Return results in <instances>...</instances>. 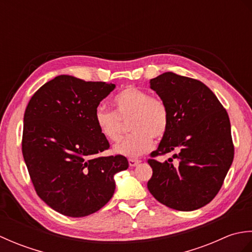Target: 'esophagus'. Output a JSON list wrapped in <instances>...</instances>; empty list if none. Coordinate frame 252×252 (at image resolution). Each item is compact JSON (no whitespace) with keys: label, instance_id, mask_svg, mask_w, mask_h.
Wrapping results in <instances>:
<instances>
[{"label":"esophagus","instance_id":"34e87169","mask_svg":"<svg viewBox=\"0 0 252 252\" xmlns=\"http://www.w3.org/2000/svg\"><path fill=\"white\" fill-rule=\"evenodd\" d=\"M140 162H141V160H138V159H133V158L129 159L130 167H135V165H137Z\"/></svg>","mask_w":252,"mask_h":252}]
</instances>
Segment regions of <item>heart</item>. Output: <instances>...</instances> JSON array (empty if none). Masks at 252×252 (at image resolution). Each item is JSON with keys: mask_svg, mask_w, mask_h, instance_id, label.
<instances>
[{"mask_svg": "<svg viewBox=\"0 0 252 252\" xmlns=\"http://www.w3.org/2000/svg\"><path fill=\"white\" fill-rule=\"evenodd\" d=\"M112 105L115 112L98 107L94 121L104 138L118 142L122 136L121 120L130 118L132 134L114 147L118 155L129 158L141 156L153 147L154 137L161 138L168 131L170 112L167 104L161 98L153 97L145 90L129 85L115 96Z\"/></svg>", "mask_w": 252, "mask_h": 252, "instance_id": "b5f03b06", "label": "heart"}]
</instances>
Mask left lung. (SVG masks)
Here are the masks:
<instances>
[{
  "mask_svg": "<svg viewBox=\"0 0 252 252\" xmlns=\"http://www.w3.org/2000/svg\"><path fill=\"white\" fill-rule=\"evenodd\" d=\"M151 89L167 104L169 127L151 154L176 152L159 162L148 159L153 176L147 187L156 199L179 211H192L210 202L222 187L234 159L231 123L215 93L198 80L164 72L151 80Z\"/></svg>",
  "mask_w": 252,
  "mask_h": 252,
  "instance_id": "1",
  "label": "left lung"
}]
</instances>
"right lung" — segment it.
Segmentation results:
<instances>
[{
  "label": "right lung",
  "instance_id": "obj_1",
  "mask_svg": "<svg viewBox=\"0 0 252 252\" xmlns=\"http://www.w3.org/2000/svg\"><path fill=\"white\" fill-rule=\"evenodd\" d=\"M115 84L62 74L36 91L24 116L23 156L37 196L72 218L98 211L115 192L114 176L129 168L125 156L101 157L109 148L94 121Z\"/></svg>",
  "mask_w": 252,
  "mask_h": 252
}]
</instances>
